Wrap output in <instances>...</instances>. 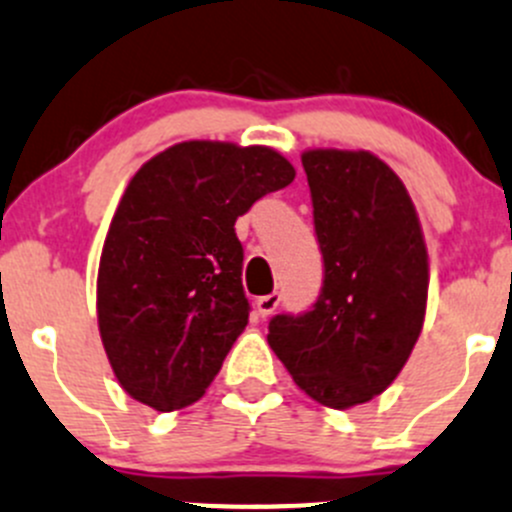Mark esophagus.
<instances>
[{
    "instance_id": "esophagus-1",
    "label": "esophagus",
    "mask_w": 512,
    "mask_h": 512,
    "mask_svg": "<svg viewBox=\"0 0 512 512\" xmlns=\"http://www.w3.org/2000/svg\"><path fill=\"white\" fill-rule=\"evenodd\" d=\"M277 305H280V295H277V292H272V295H262L255 300V312L265 320V317H270L272 312L277 310Z\"/></svg>"
}]
</instances>
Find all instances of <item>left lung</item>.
<instances>
[{"mask_svg":"<svg viewBox=\"0 0 512 512\" xmlns=\"http://www.w3.org/2000/svg\"><path fill=\"white\" fill-rule=\"evenodd\" d=\"M325 280L305 315H275L267 342L297 388L347 410L385 393L428 305L423 227L403 180L365 150L302 152Z\"/></svg>","mask_w":512,"mask_h":512,"instance_id":"8db88e82","label":"left lung"}]
</instances>
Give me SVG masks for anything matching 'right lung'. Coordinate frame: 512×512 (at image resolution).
I'll return each mask as SVG.
<instances>
[{
    "label": "right lung",
    "mask_w": 512,
    "mask_h": 512,
    "mask_svg": "<svg viewBox=\"0 0 512 512\" xmlns=\"http://www.w3.org/2000/svg\"><path fill=\"white\" fill-rule=\"evenodd\" d=\"M292 180L272 147L212 140L167 147L135 172L97 272L99 335L130 398L172 413L205 395L250 317L237 217Z\"/></svg>",
    "instance_id": "obj_1"
}]
</instances>
